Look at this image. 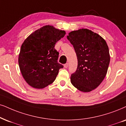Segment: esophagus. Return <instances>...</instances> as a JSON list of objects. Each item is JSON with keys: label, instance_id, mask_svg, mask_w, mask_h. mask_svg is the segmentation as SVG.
I'll use <instances>...</instances> for the list:
<instances>
[{"label": "esophagus", "instance_id": "esophagus-1", "mask_svg": "<svg viewBox=\"0 0 126 126\" xmlns=\"http://www.w3.org/2000/svg\"><path fill=\"white\" fill-rule=\"evenodd\" d=\"M68 66V63H66V64H65L64 65V67L65 68H67Z\"/></svg>", "mask_w": 126, "mask_h": 126}]
</instances>
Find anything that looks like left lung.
<instances>
[{
    "mask_svg": "<svg viewBox=\"0 0 126 126\" xmlns=\"http://www.w3.org/2000/svg\"><path fill=\"white\" fill-rule=\"evenodd\" d=\"M67 38L73 45L78 60L77 70L70 77L71 84L80 91H91L101 84L107 73L110 55L106 42L86 28L71 31Z\"/></svg>",
    "mask_w": 126,
    "mask_h": 126,
    "instance_id": "1",
    "label": "left lung"
}]
</instances>
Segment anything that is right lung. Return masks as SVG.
I'll return each instance as SVG.
<instances>
[{"instance_id": "obj_1", "label": "right lung", "mask_w": 126, "mask_h": 126, "mask_svg": "<svg viewBox=\"0 0 126 126\" xmlns=\"http://www.w3.org/2000/svg\"><path fill=\"white\" fill-rule=\"evenodd\" d=\"M66 32L50 25H45L30 35L21 47L18 64L28 85L42 89L51 84L63 66L58 63L56 43Z\"/></svg>"}]
</instances>
